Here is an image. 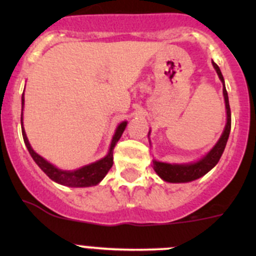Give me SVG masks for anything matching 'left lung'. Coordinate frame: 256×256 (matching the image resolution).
<instances>
[{
	"label": "left lung",
	"mask_w": 256,
	"mask_h": 256,
	"mask_svg": "<svg viewBox=\"0 0 256 256\" xmlns=\"http://www.w3.org/2000/svg\"><path fill=\"white\" fill-rule=\"evenodd\" d=\"M212 66L216 68V73H218L219 78L223 82L224 86V78L222 76V72L219 69L218 65L216 62H212ZM223 94H224L226 101V108H227V124H226L224 132L222 134L220 140L218 144L212 148V150L205 156L204 159H201L200 162H194V164H166V162H154V170L158 173L160 178H162L166 182L172 183H180V182H191L198 178L202 177L209 170H212L216 164H218L219 159H220L222 154L224 151L226 144H227L228 137H230V101H228V94L226 87L223 88Z\"/></svg>",
	"instance_id": "1"
}]
</instances>
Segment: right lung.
<instances>
[{
  "label": "right lung",
  "mask_w": 256,
  "mask_h": 256,
  "mask_svg": "<svg viewBox=\"0 0 256 256\" xmlns=\"http://www.w3.org/2000/svg\"><path fill=\"white\" fill-rule=\"evenodd\" d=\"M22 105L24 106V92H22ZM126 126V122H123V123L119 124V126L116 128V132H115L114 137H112V146H110V151H108V155L104 158V159L98 160L96 162H92L90 165H86L83 168L78 169V170H61V169L55 168L54 165L50 164L48 162L42 158V156L38 155L33 148H32L30 144H29L28 138H26V130L22 126V138H24V142H26V146L28 148L29 154L32 155L33 160L37 162V165L40 166L44 173L51 178L52 180L60 183V184H64V186L69 187H90L94 186L97 183L100 182L104 177H105L108 172L110 170V168L112 166V152H114V148L116 142L119 141V138L123 134L124 130Z\"/></svg>",
  "instance_id": "right-lung-1"
}]
</instances>
